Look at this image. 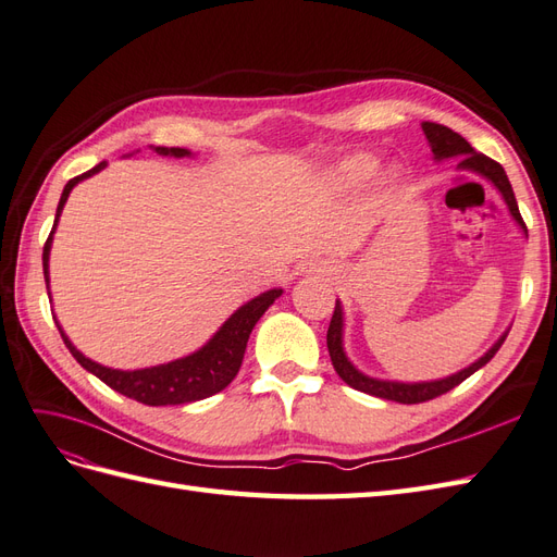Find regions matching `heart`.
<instances>
[{"label": "heart", "mask_w": 557, "mask_h": 557, "mask_svg": "<svg viewBox=\"0 0 557 557\" xmlns=\"http://www.w3.org/2000/svg\"><path fill=\"white\" fill-rule=\"evenodd\" d=\"M367 171H369V162H367V160H358V162H352V164L346 166V174H348L350 178L362 176V174H367Z\"/></svg>", "instance_id": "b5f03b06"}]
</instances>
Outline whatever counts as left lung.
<instances>
[{"instance_id": "1", "label": "left lung", "mask_w": 557, "mask_h": 557, "mask_svg": "<svg viewBox=\"0 0 557 557\" xmlns=\"http://www.w3.org/2000/svg\"><path fill=\"white\" fill-rule=\"evenodd\" d=\"M421 126H423V134H425L428 143H431V150H433V154L437 157V160H445V157H459V169L475 171V174L490 178L498 188V193L504 195L506 205H508V209L512 213V219H516L520 223L522 231L527 233V225H524V221L520 216L516 195H512L510 181L506 176L504 166L498 164V162H494L492 157L482 154V152H475L473 148H470V143L463 136L451 132L449 126H442V124H435V122H423ZM341 332H344V312H341V306L336 301L334 315H332V322H330V330H326V348H330V358H332V364L336 369V374L344 379L348 386L355 388V391L367 393V395H374V397H383V400H393V403H400V405H419V403L433 400V397H437V395L449 393L451 388L459 386V383H463L470 374H475L480 367L487 364L496 355V350L502 348V344H504L506 336H508V334H504L487 352L482 355L478 362L461 369L459 374L447 376V379H440V381H428V383H397V381L369 379V376L360 374L358 369H355L348 362V358H346L344 346H341Z\"/></svg>"}]
</instances>
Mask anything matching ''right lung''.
Wrapping results in <instances>:
<instances>
[{
  "label": "right lung",
  "instance_id": "1",
  "mask_svg": "<svg viewBox=\"0 0 557 557\" xmlns=\"http://www.w3.org/2000/svg\"><path fill=\"white\" fill-rule=\"evenodd\" d=\"M157 154H171V157H185L190 154L185 148H154ZM106 166V162L96 164L94 169L84 171L82 176L70 178L63 188L59 209H55V221L51 233L47 237L45 245V253H41V263H45V280H47V289H49V249H51V237L55 231V223H59V216L63 211L65 199L70 195V190L84 178H89L94 174H98ZM282 294V289H270L261 296H256L253 301H249L247 306H242L237 312H233L227 322L221 326V330L213 334V338L205 348H199L197 352L188 355V358L174 360L169 364H160V367H148V369H136V372H122V369H110L103 364H96L89 358L70 344L67 336L61 332L67 350L73 352V358L91 372L94 376L101 379L106 386H110L112 391H117L126 397H132L136 403L150 405V407H162V405H185V403H195V400H205L209 395L221 393L227 383H231L237 372L242 358H245L247 350V341L249 334L253 330V324L261 320L263 312L273 306L275 298Z\"/></svg>",
  "mask_w": 557,
  "mask_h": 557
}]
</instances>
